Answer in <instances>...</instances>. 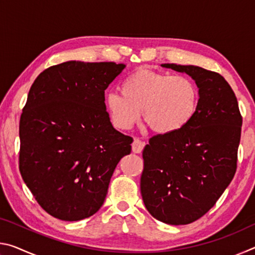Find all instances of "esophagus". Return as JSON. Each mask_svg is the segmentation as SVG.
<instances>
[{
	"mask_svg": "<svg viewBox=\"0 0 255 255\" xmlns=\"http://www.w3.org/2000/svg\"><path fill=\"white\" fill-rule=\"evenodd\" d=\"M132 152L133 153H141V150H143L145 143L143 140H140L139 138H135L132 141Z\"/></svg>",
	"mask_w": 255,
	"mask_h": 255,
	"instance_id": "esophagus-1",
	"label": "esophagus"
}]
</instances>
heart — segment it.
<instances>
[{
  "instance_id": "b5f03b06",
  "label": "heart",
  "mask_w": 255,
  "mask_h": 255,
  "mask_svg": "<svg viewBox=\"0 0 255 255\" xmlns=\"http://www.w3.org/2000/svg\"><path fill=\"white\" fill-rule=\"evenodd\" d=\"M122 93L110 92L106 108L117 128L130 129L140 118L153 131L171 135L191 122L199 102L195 81L185 75H171L140 67L124 80Z\"/></svg>"
}]
</instances>
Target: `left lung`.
Here are the masks:
<instances>
[{"instance_id":"8db88e82","label":"left lung","mask_w":255,"mask_h":255,"mask_svg":"<svg viewBox=\"0 0 255 255\" xmlns=\"http://www.w3.org/2000/svg\"><path fill=\"white\" fill-rule=\"evenodd\" d=\"M191 76L199 88L196 115L171 135H155L143 150L140 192L149 214L187 225L215 206L237 167L242 116L231 85L199 66L162 64Z\"/></svg>"}]
</instances>
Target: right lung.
Listing matches in <instances>:
<instances>
[{"label": "right lung", "instance_id": "right-lung-1", "mask_svg": "<svg viewBox=\"0 0 255 255\" xmlns=\"http://www.w3.org/2000/svg\"><path fill=\"white\" fill-rule=\"evenodd\" d=\"M125 68L71 60L41 72L20 118L19 170L38 204L76 222L105 202L112 173L132 138L116 130L105 90Z\"/></svg>", "mask_w": 255, "mask_h": 255}]
</instances>
